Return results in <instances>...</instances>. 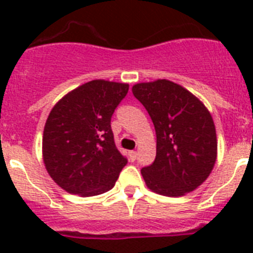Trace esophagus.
<instances>
[{
  "label": "esophagus",
  "mask_w": 253,
  "mask_h": 253,
  "mask_svg": "<svg viewBox=\"0 0 253 253\" xmlns=\"http://www.w3.org/2000/svg\"><path fill=\"white\" fill-rule=\"evenodd\" d=\"M136 151H130V152H128V158H130V160L131 162H135V159H136Z\"/></svg>",
  "instance_id": "34e87169"
}]
</instances>
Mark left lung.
Returning <instances> with one entry per match:
<instances>
[{"mask_svg":"<svg viewBox=\"0 0 253 253\" xmlns=\"http://www.w3.org/2000/svg\"><path fill=\"white\" fill-rule=\"evenodd\" d=\"M156 131V158L142 168L152 192L180 197L197 189L216 160V132L210 111L196 95L169 80L132 86Z\"/></svg>","mask_w":253,"mask_h":253,"instance_id":"obj_1","label":"left lung"}]
</instances>
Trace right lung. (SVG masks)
<instances>
[{
	"label": "right lung",
	"mask_w": 253,
	"mask_h": 253,
	"mask_svg": "<svg viewBox=\"0 0 253 253\" xmlns=\"http://www.w3.org/2000/svg\"><path fill=\"white\" fill-rule=\"evenodd\" d=\"M127 91L128 84L93 80L52 107L43 131V162L65 192L91 197L114 186L127 159L115 146L110 122Z\"/></svg>",
	"instance_id": "1"
}]
</instances>
